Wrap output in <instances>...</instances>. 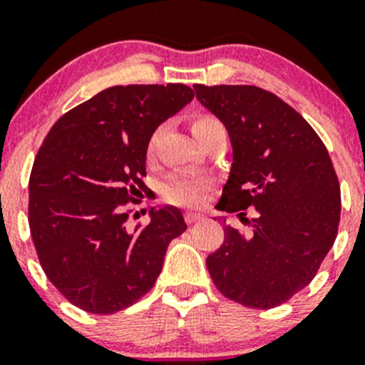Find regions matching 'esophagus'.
<instances>
[{"instance_id": "obj_1", "label": "esophagus", "mask_w": 365, "mask_h": 365, "mask_svg": "<svg viewBox=\"0 0 365 365\" xmlns=\"http://www.w3.org/2000/svg\"><path fill=\"white\" fill-rule=\"evenodd\" d=\"M203 217H205V215L200 214V212H187V214H185V221L189 222V225H194V222L201 221Z\"/></svg>"}]
</instances>
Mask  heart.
I'll return each instance as SVG.
<instances>
[{
    "label": "heart",
    "instance_id": "b5f03b06",
    "mask_svg": "<svg viewBox=\"0 0 365 365\" xmlns=\"http://www.w3.org/2000/svg\"><path fill=\"white\" fill-rule=\"evenodd\" d=\"M215 125H221V123L212 115H197L190 123V130H192V135L197 137ZM148 151L150 153L153 151V140L148 146ZM208 189H210V180L205 178V176L192 175V173H176L165 182L162 192H164L165 200L171 201V203L194 207L205 200V194L208 192Z\"/></svg>",
    "mask_w": 365,
    "mask_h": 365
}]
</instances>
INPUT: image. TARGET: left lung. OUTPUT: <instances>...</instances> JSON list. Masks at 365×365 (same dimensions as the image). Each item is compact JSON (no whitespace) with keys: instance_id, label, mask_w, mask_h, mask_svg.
Segmentation results:
<instances>
[{"instance_id":"left-lung-1","label":"left lung","mask_w":365,"mask_h":365,"mask_svg":"<svg viewBox=\"0 0 365 365\" xmlns=\"http://www.w3.org/2000/svg\"><path fill=\"white\" fill-rule=\"evenodd\" d=\"M196 98L226 126L233 162L217 210L251 225H225L207 267L222 296L272 309L305 289L334 246L341 185L327 146L285 101L255 85H194ZM253 207L254 217H245Z\"/></svg>"}]
</instances>
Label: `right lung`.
Returning a JSON list of instances; mask_svg holds the SVG:
<instances>
[{"instance_id": "1", "label": "right lung", "mask_w": 365, "mask_h": 365, "mask_svg": "<svg viewBox=\"0 0 365 365\" xmlns=\"http://www.w3.org/2000/svg\"><path fill=\"white\" fill-rule=\"evenodd\" d=\"M192 98L183 83L115 85L71 108L42 143L30 175L31 239L49 282L85 312L139 302L187 230L176 207L151 208L150 225L130 230L126 203L148 189L155 130Z\"/></svg>"}]
</instances>
